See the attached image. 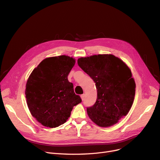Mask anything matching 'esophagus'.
<instances>
[{
  "mask_svg": "<svg viewBox=\"0 0 160 160\" xmlns=\"http://www.w3.org/2000/svg\"><path fill=\"white\" fill-rule=\"evenodd\" d=\"M81 98H82V100H83V99H84V97H85V94H82V95H81Z\"/></svg>",
  "mask_w": 160,
  "mask_h": 160,
  "instance_id": "esophagus-1",
  "label": "esophagus"
}]
</instances>
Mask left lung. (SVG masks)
<instances>
[{
  "mask_svg": "<svg viewBox=\"0 0 160 160\" xmlns=\"http://www.w3.org/2000/svg\"><path fill=\"white\" fill-rule=\"evenodd\" d=\"M78 65L95 82L97 98L87 108L91 121L101 127L116 124L132 106L136 83L128 67L112 54L80 58Z\"/></svg>",
  "mask_w": 160,
  "mask_h": 160,
  "instance_id": "1",
  "label": "left lung"
}]
</instances>
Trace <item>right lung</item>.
Here are the masks:
<instances>
[{"label":"right lung","mask_w":160,"mask_h":160,"mask_svg":"<svg viewBox=\"0 0 160 160\" xmlns=\"http://www.w3.org/2000/svg\"><path fill=\"white\" fill-rule=\"evenodd\" d=\"M75 60L62 55L47 58L33 70L25 95L32 115L42 125L58 127L69 119L74 106L82 102L67 77Z\"/></svg>","instance_id":"1"}]
</instances>
